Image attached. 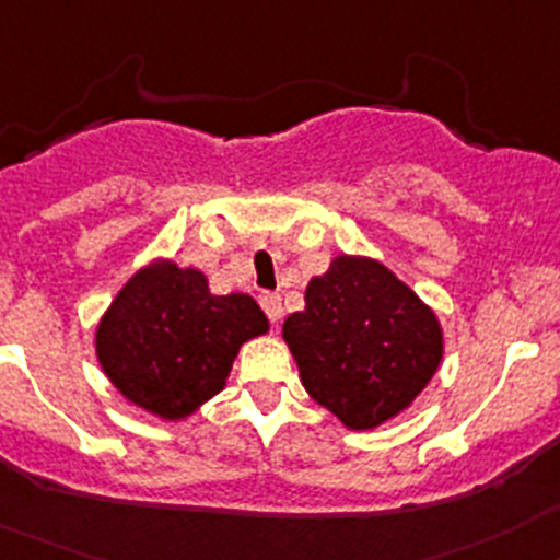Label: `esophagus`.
Listing matches in <instances>:
<instances>
[{
	"label": "esophagus",
	"mask_w": 560,
	"mask_h": 560,
	"mask_svg": "<svg viewBox=\"0 0 560 560\" xmlns=\"http://www.w3.org/2000/svg\"><path fill=\"white\" fill-rule=\"evenodd\" d=\"M260 307H264L266 316H269L271 322H280V316H283V300H280V294L264 291V294H260Z\"/></svg>",
	"instance_id": "obj_1"
}]
</instances>
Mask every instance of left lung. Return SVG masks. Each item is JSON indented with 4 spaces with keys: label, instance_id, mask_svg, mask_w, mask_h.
Segmentation results:
<instances>
[{
    "label": "left lung",
    "instance_id": "obj_1",
    "mask_svg": "<svg viewBox=\"0 0 560 560\" xmlns=\"http://www.w3.org/2000/svg\"><path fill=\"white\" fill-rule=\"evenodd\" d=\"M283 338L302 386L350 430H372L419 397L444 355L435 314L392 269L338 255L305 289Z\"/></svg>",
    "mask_w": 560,
    "mask_h": 560
}]
</instances>
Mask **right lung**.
Masks as SVG:
<instances>
[{
	"mask_svg": "<svg viewBox=\"0 0 560 560\" xmlns=\"http://www.w3.org/2000/svg\"><path fill=\"white\" fill-rule=\"evenodd\" d=\"M266 330L249 294H210L202 271L152 260L102 316L96 358L130 402L177 422L222 392L241 343Z\"/></svg>",
	"mask_w": 560,
	"mask_h": 560,
	"instance_id": "right-lung-1",
	"label": "right lung"
}]
</instances>
